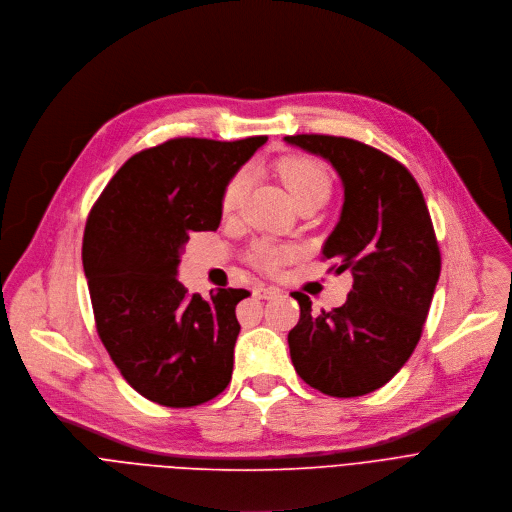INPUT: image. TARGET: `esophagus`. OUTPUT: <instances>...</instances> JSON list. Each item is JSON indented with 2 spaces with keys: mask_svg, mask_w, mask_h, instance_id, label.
<instances>
[{
  "mask_svg": "<svg viewBox=\"0 0 512 512\" xmlns=\"http://www.w3.org/2000/svg\"><path fill=\"white\" fill-rule=\"evenodd\" d=\"M280 288H276V286H268V284H258L256 288H254V294L258 296V298H264V300H272V298H276V296H280Z\"/></svg>",
  "mask_w": 512,
  "mask_h": 512,
  "instance_id": "obj_1",
  "label": "esophagus"
}]
</instances>
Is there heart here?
<instances>
[{"mask_svg": "<svg viewBox=\"0 0 512 512\" xmlns=\"http://www.w3.org/2000/svg\"><path fill=\"white\" fill-rule=\"evenodd\" d=\"M278 175L286 185L294 203L302 199H315V197L327 199L331 193V177L325 171V167L315 159L286 157L278 163ZM248 187H250V173L246 169L232 175L222 195V210L226 214H232L242 206ZM294 252L296 250L292 246L262 240L252 246L250 260L266 272H276L286 260L294 256Z\"/></svg>", "mask_w": 512, "mask_h": 512, "instance_id": "1", "label": "heart"}]
</instances>
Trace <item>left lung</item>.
I'll return each mask as SVG.
<instances>
[{"label": "left lung", "mask_w": 512, "mask_h": 512, "mask_svg": "<svg viewBox=\"0 0 512 512\" xmlns=\"http://www.w3.org/2000/svg\"><path fill=\"white\" fill-rule=\"evenodd\" d=\"M292 147L323 157L343 185V208L323 256L351 270L353 288L339 309L313 313L292 292L300 321L288 333L302 381L333 397L385 385L414 353L440 278V250L424 193L389 155L345 137L292 135Z\"/></svg>", "instance_id": "8db88e82"}]
</instances>
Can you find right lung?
<instances>
[{
    "label": "right lung",
    "instance_id": "obj_1",
    "mask_svg": "<svg viewBox=\"0 0 512 512\" xmlns=\"http://www.w3.org/2000/svg\"><path fill=\"white\" fill-rule=\"evenodd\" d=\"M268 141L171 139L131 157L88 216L82 266L96 331L127 383L167 407L222 393L234 369L242 288L187 294L179 262L193 232L218 230L234 173Z\"/></svg>",
    "mask_w": 512,
    "mask_h": 512
}]
</instances>
